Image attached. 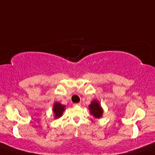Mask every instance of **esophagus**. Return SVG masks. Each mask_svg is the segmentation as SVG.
<instances>
[{
    "label": "esophagus",
    "instance_id": "esophagus-1",
    "mask_svg": "<svg viewBox=\"0 0 155 155\" xmlns=\"http://www.w3.org/2000/svg\"><path fill=\"white\" fill-rule=\"evenodd\" d=\"M73 106H81V104H74V105H73Z\"/></svg>",
    "mask_w": 155,
    "mask_h": 155
}]
</instances>
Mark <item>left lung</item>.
<instances>
[{
	"label": "left lung",
	"mask_w": 155,
	"mask_h": 155,
	"mask_svg": "<svg viewBox=\"0 0 155 155\" xmlns=\"http://www.w3.org/2000/svg\"><path fill=\"white\" fill-rule=\"evenodd\" d=\"M90 113L96 119H100L102 117L104 114V108L101 106L100 103L97 100H93L91 104L89 105Z\"/></svg>",
	"instance_id": "obj_1"
}]
</instances>
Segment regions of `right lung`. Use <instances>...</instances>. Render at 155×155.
Listing matches in <instances>:
<instances>
[{
  "instance_id": "right-lung-1",
  "label": "right lung",
  "mask_w": 155,
  "mask_h": 155,
  "mask_svg": "<svg viewBox=\"0 0 155 155\" xmlns=\"http://www.w3.org/2000/svg\"><path fill=\"white\" fill-rule=\"evenodd\" d=\"M65 110V106L62 105L59 102H55L53 105L52 112L54 114V117L55 119H59L63 116V111Z\"/></svg>"
}]
</instances>
